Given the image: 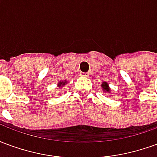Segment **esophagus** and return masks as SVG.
<instances>
[{
  "label": "esophagus",
  "instance_id": "34e87169",
  "mask_svg": "<svg viewBox=\"0 0 157 157\" xmlns=\"http://www.w3.org/2000/svg\"><path fill=\"white\" fill-rule=\"evenodd\" d=\"M81 75H82V76H86V77H88L89 73H88V72H82V73H81Z\"/></svg>",
  "mask_w": 157,
  "mask_h": 157
}]
</instances>
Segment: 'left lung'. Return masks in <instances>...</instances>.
Returning a JSON list of instances; mask_svg holds the SVG:
<instances>
[{"label": "left lung", "instance_id": "left-lung-1", "mask_svg": "<svg viewBox=\"0 0 157 157\" xmlns=\"http://www.w3.org/2000/svg\"><path fill=\"white\" fill-rule=\"evenodd\" d=\"M102 89L105 91V92H109V91H110L109 86H108V83H106V82H103V83H102Z\"/></svg>", "mask_w": 157, "mask_h": 157}]
</instances>
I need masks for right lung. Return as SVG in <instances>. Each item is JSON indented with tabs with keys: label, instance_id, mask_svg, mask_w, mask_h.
Wrapping results in <instances>:
<instances>
[{
	"label": "right lung",
	"instance_id": "obj_1",
	"mask_svg": "<svg viewBox=\"0 0 157 157\" xmlns=\"http://www.w3.org/2000/svg\"><path fill=\"white\" fill-rule=\"evenodd\" d=\"M65 83H66V82H60V83L59 84V86H65Z\"/></svg>",
	"mask_w": 157,
	"mask_h": 157
}]
</instances>
